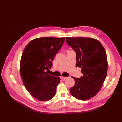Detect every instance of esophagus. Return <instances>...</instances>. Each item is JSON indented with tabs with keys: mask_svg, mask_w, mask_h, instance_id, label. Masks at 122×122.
Here are the masks:
<instances>
[{
	"mask_svg": "<svg viewBox=\"0 0 122 122\" xmlns=\"http://www.w3.org/2000/svg\"><path fill=\"white\" fill-rule=\"evenodd\" d=\"M61 79H62V80H64V79H66L67 78V77H63V76H61Z\"/></svg>",
	"mask_w": 122,
	"mask_h": 122,
	"instance_id": "1",
	"label": "esophagus"
}]
</instances>
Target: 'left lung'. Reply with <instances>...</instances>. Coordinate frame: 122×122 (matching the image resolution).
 Listing matches in <instances>:
<instances>
[{
	"label": "left lung",
	"instance_id": "obj_1",
	"mask_svg": "<svg viewBox=\"0 0 122 122\" xmlns=\"http://www.w3.org/2000/svg\"><path fill=\"white\" fill-rule=\"evenodd\" d=\"M68 45L75 51L76 67L81 68L83 76L73 77L75 84L70 88L71 94L80 100L94 97L104 82L108 69L104 47L98 40L90 38H66Z\"/></svg>",
	"mask_w": 122,
	"mask_h": 122
}]
</instances>
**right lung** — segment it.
I'll use <instances>...</instances> for the list:
<instances>
[{
  "instance_id": "obj_1",
  "label": "right lung",
  "mask_w": 122,
  "mask_h": 122,
  "mask_svg": "<svg viewBox=\"0 0 122 122\" xmlns=\"http://www.w3.org/2000/svg\"><path fill=\"white\" fill-rule=\"evenodd\" d=\"M65 38H36L24 48L20 61V74L25 87L39 101L52 99L60 78L47 74L55 55L61 49Z\"/></svg>"
}]
</instances>
